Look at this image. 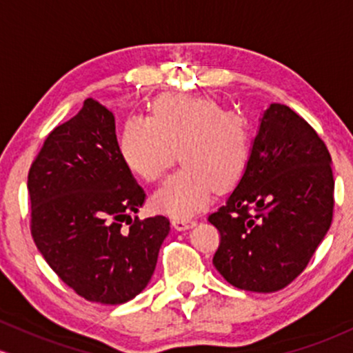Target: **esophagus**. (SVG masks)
Here are the masks:
<instances>
[{"mask_svg":"<svg viewBox=\"0 0 353 353\" xmlns=\"http://www.w3.org/2000/svg\"><path fill=\"white\" fill-rule=\"evenodd\" d=\"M196 225V221L195 220H192V219H173V227H175L176 230H188V228H192V227H195Z\"/></svg>","mask_w":353,"mask_h":353,"instance_id":"34e87169","label":"esophagus"}]
</instances>
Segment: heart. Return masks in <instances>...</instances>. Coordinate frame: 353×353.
Wrapping results in <instances>:
<instances>
[{"label":"heart","instance_id":"1","mask_svg":"<svg viewBox=\"0 0 353 353\" xmlns=\"http://www.w3.org/2000/svg\"><path fill=\"white\" fill-rule=\"evenodd\" d=\"M247 120L225 112L208 97L166 94L153 103L152 117H130L120 137V153L128 168L155 181L175 161L183 166L155 193V205L173 216H190L228 192L243 176L250 160Z\"/></svg>","mask_w":353,"mask_h":353}]
</instances>
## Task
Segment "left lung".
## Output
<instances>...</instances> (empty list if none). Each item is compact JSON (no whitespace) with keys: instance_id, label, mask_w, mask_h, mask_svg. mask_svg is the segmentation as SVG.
<instances>
[{"instance_id":"obj_1","label":"left lung","mask_w":353,"mask_h":353,"mask_svg":"<svg viewBox=\"0 0 353 353\" xmlns=\"http://www.w3.org/2000/svg\"><path fill=\"white\" fill-rule=\"evenodd\" d=\"M330 165L302 117L280 103L265 110L243 176L208 216L220 232L213 265L228 283L270 294L303 272L332 225Z\"/></svg>"}]
</instances>
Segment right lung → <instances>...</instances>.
Returning <instances> with one entry per match:
<instances>
[{"label":"right lung","mask_w":353,"mask_h":353,"mask_svg":"<svg viewBox=\"0 0 353 353\" xmlns=\"http://www.w3.org/2000/svg\"><path fill=\"white\" fill-rule=\"evenodd\" d=\"M28 192L34 243L78 295L118 305L148 285L170 220L132 216L146 195L121 158L108 108L88 98L48 134Z\"/></svg>","instance_id":"obj_1"}]
</instances>
